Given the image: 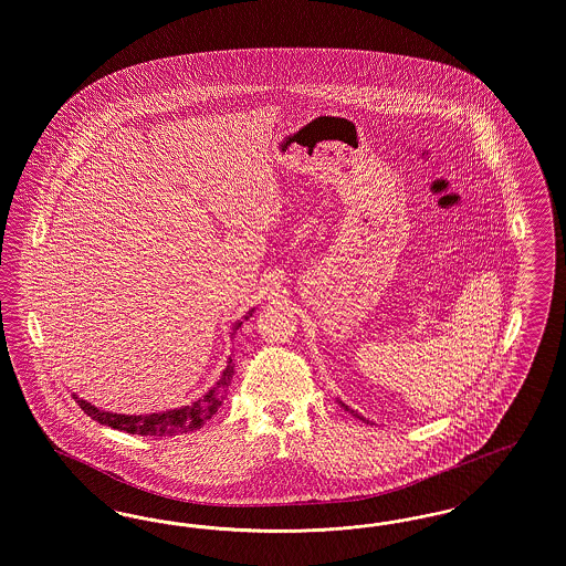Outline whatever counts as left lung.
Returning a JSON list of instances; mask_svg holds the SVG:
<instances>
[{
    "mask_svg": "<svg viewBox=\"0 0 566 566\" xmlns=\"http://www.w3.org/2000/svg\"><path fill=\"white\" fill-rule=\"evenodd\" d=\"M344 405V403H342ZM344 409H348V405H344ZM348 411H350V413H354V416H356V418H360V416H358V413H356V411H352V409H348Z\"/></svg>",
    "mask_w": 566,
    "mask_h": 566,
    "instance_id": "8db88e82",
    "label": "left lung"
}]
</instances>
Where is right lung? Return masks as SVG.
Instances as JSON below:
<instances>
[{
    "label": "right lung",
    "instance_id": "1",
    "mask_svg": "<svg viewBox=\"0 0 566 566\" xmlns=\"http://www.w3.org/2000/svg\"><path fill=\"white\" fill-rule=\"evenodd\" d=\"M254 310H250L243 321H248L252 316ZM242 326V321L233 324V333H238V328ZM235 374V363L233 358L227 360V367L222 371L220 379L216 381L214 388L208 390L199 401L195 403L182 405L178 409H169V411H159V413H144V416H127V413H112L104 411L95 405L86 403L81 397L74 395L76 403L81 405L82 411L86 416H91L93 420H97L99 424H106L109 429L116 431L129 432V434H148V437H171V434H180V432H190L201 429L208 420H212L218 407L224 401L227 390L231 386V379Z\"/></svg>",
    "mask_w": 566,
    "mask_h": 566
}]
</instances>
